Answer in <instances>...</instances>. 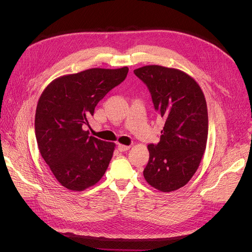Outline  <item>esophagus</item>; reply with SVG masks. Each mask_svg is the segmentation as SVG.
Segmentation results:
<instances>
[{
  "label": "esophagus",
  "instance_id": "esophagus-1",
  "mask_svg": "<svg viewBox=\"0 0 252 252\" xmlns=\"http://www.w3.org/2000/svg\"><path fill=\"white\" fill-rule=\"evenodd\" d=\"M129 148H130V146H126V145H122V144H118V146H117V149L119 152L127 151V150H129Z\"/></svg>",
  "mask_w": 252,
  "mask_h": 252
}]
</instances>
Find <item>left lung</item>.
I'll use <instances>...</instances> for the list:
<instances>
[{
	"label": "left lung",
	"mask_w": 252,
	"mask_h": 252,
	"mask_svg": "<svg viewBox=\"0 0 252 252\" xmlns=\"http://www.w3.org/2000/svg\"><path fill=\"white\" fill-rule=\"evenodd\" d=\"M165 119L158 144H149L143 174L151 186L171 192L186 185L200 164L208 134L207 106L195 79L176 68L147 65L134 70Z\"/></svg>",
	"instance_id": "8db88e82"
}]
</instances>
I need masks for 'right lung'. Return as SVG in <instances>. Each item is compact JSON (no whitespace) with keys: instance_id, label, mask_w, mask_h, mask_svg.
Wrapping results in <instances>:
<instances>
[{"instance_id":"obj_1","label":"right lung","mask_w":252,"mask_h":252,"mask_svg":"<svg viewBox=\"0 0 252 252\" xmlns=\"http://www.w3.org/2000/svg\"><path fill=\"white\" fill-rule=\"evenodd\" d=\"M128 68H91L54 79L37 102L34 130L37 147L63 187L83 191L98 183L115 144L84 130L88 118L107 93L122 84Z\"/></svg>"}]
</instances>
